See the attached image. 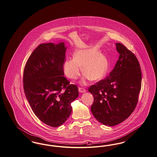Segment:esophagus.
Segmentation results:
<instances>
[{
    "label": "esophagus",
    "instance_id": "obj_1",
    "mask_svg": "<svg viewBox=\"0 0 157 157\" xmlns=\"http://www.w3.org/2000/svg\"><path fill=\"white\" fill-rule=\"evenodd\" d=\"M78 89H79V92H81V93H85V92H86V91L84 88H78Z\"/></svg>",
    "mask_w": 157,
    "mask_h": 157
}]
</instances>
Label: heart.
Segmentation results:
<instances>
[{"mask_svg":"<svg viewBox=\"0 0 157 157\" xmlns=\"http://www.w3.org/2000/svg\"><path fill=\"white\" fill-rule=\"evenodd\" d=\"M83 76L81 83L85 84L87 80L98 81L102 79L109 69L106 56L95 47H89L76 51L73 58H68L63 63V73L69 79H76L81 74Z\"/></svg>","mask_w":157,"mask_h":157,"instance_id":"1","label":"heart"}]
</instances>
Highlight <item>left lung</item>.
<instances>
[{
    "mask_svg": "<svg viewBox=\"0 0 157 157\" xmlns=\"http://www.w3.org/2000/svg\"><path fill=\"white\" fill-rule=\"evenodd\" d=\"M119 59L109 76L90 86L94 96L91 112L105 125H117L134 110L141 86V71L138 59L124 45L116 43Z\"/></svg>",
    "mask_w": 157,
    "mask_h": 157,
    "instance_id": "8db88e82",
    "label": "left lung"
}]
</instances>
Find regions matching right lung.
Segmentation results:
<instances>
[{
  "instance_id": "add662e5",
  "label": "right lung",
  "mask_w": 157,
  "mask_h": 157,
  "mask_svg": "<svg viewBox=\"0 0 157 157\" xmlns=\"http://www.w3.org/2000/svg\"><path fill=\"white\" fill-rule=\"evenodd\" d=\"M67 47L58 44H40L25 64L23 87L33 112L47 125L56 127L69 117L71 103L78 97L75 85L63 76Z\"/></svg>"
}]
</instances>
